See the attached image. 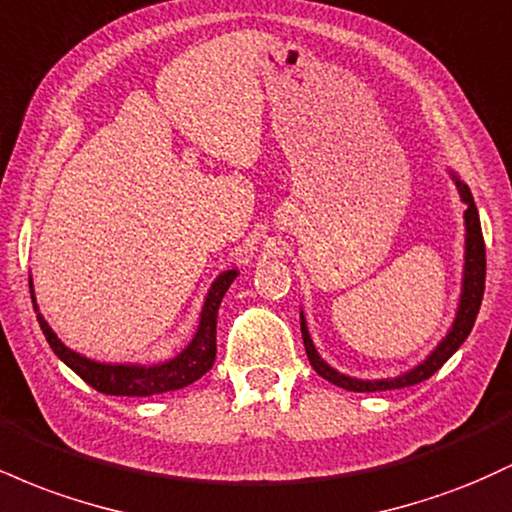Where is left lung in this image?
Instances as JSON below:
<instances>
[{"mask_svg":"<svg viewBox=\"0 0 512 512\" xmlns=\"http://www.w3.org/2000/svg\"><path fill=\"white\" fill-rule=\"evenodd\" d=\"M450 178L455 182L457 192H460L464 209V267H462V291H460V303H457L455 320H452L448 334L440 339L436 349L428 354L424 361L416 363L414 368L404 370V373L395 375V378H375V380H363L354 378V375L339 373L337 368H332L320 354H317L313 339H310L308 322L301 310V334L305 344V354H308L310 366L315 368L317 375H322L325 380H330L332 385L344 387L349 392H383V390H399V387H409L416 383H424L431 378L436 370L443 366L448 358L455 354L457 349L464 344V339L472 332L474 320L481 308V298H484V281H486V248H484V236H481V223H479V211L474 204L472 192H469L467 182L460 180V175L455 170H450Z\"/></svg>","mask_w":512,"mask_h":512,"instance_id":"left-lung-1","label":"left lung"}]
</instances>
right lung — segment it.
<instances>
[{
    "label": "right lung",
    "instance_id": "add662e5",
    "mask_svg": "<svg viewBox=\"0 0 512 512\" xmlns=\"http://www.w3.org/2000/svg\"><path fill=\"white\" fill-rule=\"evenodd\" d=\"M238 276V269H226L211 281L207 296H204L202 313H199V325L195 334H192L190 344L175 354L173 358H166L161 363H103L93 361L79 351L69 349L67 344L52 332L43 315H40L38 303H35L33 293V279L28 276V286H31L33 310L38 315L40 330H43L45 339H48L50 349L60 358L64 366H69L79 375L84 383H88L93 390L103 392V395H117V397H151L161 395V392L180 390V387L192 385L195 380L202 378L207 370L214 366L216 358V315H219V305L226 296L228 286Z\"/></svg>",
    "mask_w": 512,
    "mask_h": 512
}]
</instances>
